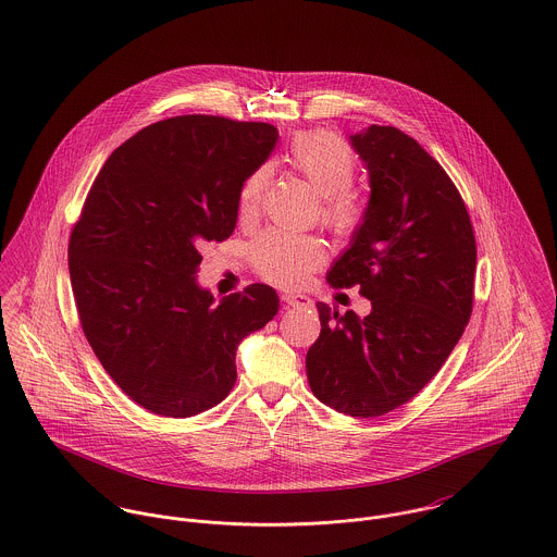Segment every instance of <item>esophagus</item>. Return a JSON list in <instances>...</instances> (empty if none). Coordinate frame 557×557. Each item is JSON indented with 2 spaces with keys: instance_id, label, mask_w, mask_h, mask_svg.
Returning <instances> with one entry per match:
<instances>
[{
  "instance_id": "obj_1",
  "label": "esophagus",
  "mask_w": 557,
  "mask_h": 557,
  "mask_svg": "<svg viewBox=\"0 0 557 557\" xmlns=\"http://www.w3.org/2000/svg\"><path fill=\"white\" fill-rule=\"evenodd\" d=\"M282 301H284L286 306H290V308H295V306H308V304H311L308 297H304V295H295V293L284 295V297H282Z\"/></svg>"
}]
</instances>
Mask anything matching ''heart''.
Listing matches in <instances>:
<instances>
[{
  "label": "heart",
  "mask_w": 557,
  "mask_h": 557,
  "mask_svg": "<svg viewBox=\"0 0 557 557\" xmlns=\"http://www.w3.org/2000/svg\"><path fill=\"white\" fill-rule=\"evenodd\" d=\"M284 160L299 173L318 196H322V222L337 235H350L363 220L361 200L348 189L355 182L357 158L352 149L333 132L313 129L297 134ZM271 182V169L251 171L239 191L244 215H251ZM253 264L258 273L280 286H295L308 277L324 260V248L308 235L271 231L253 246Z\"/></svg>",
  "instance_id": "obj_1"
}]
</instances>
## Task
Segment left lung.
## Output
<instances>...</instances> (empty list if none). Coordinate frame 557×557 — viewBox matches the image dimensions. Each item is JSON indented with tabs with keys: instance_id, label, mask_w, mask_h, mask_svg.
<instances>
[{
	"instance_id": "1",
	"label": "left lung",
	"mask_w": 557,
	"mask_h": 557,
	"mask_svg": "<svg viewBox=\"0 0 557 557\" xmlns=\"http://www.w3.org/2000/svg\"><path fill=\"white\" fill-rule=\"evenodd\" d=\"M350 145L370 200L326 282L359 284L371 311L315 304L320 335L306 368L322 404L370 419L410 401L457 346L472 313L476 242L457 187L414 138L370 125Z\"/></svg>"
}]
</instances>
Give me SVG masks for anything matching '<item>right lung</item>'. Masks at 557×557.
I'll use <instances>...</instances> for the list:
<instances>
[{
    "instance_id": "add662e5",
    "label": "right lung",
    "mask_w": 557,
    "mask_h": 557,
    "mask_svg": "<svg viewBox=\"0 0 557 557\" xmlns=\"http://www.w3.org/2000/svg\"><path fill=\"white\" fill-rule=\"evenodd\" d=\"M277 127L213 115L147 125L104 162L76 222L67 264L83 333L145 410L186 419L237 380V348L280 309L249 284L220 304L198 284V248L237 226L239 191Z\"/></svg>"
}]
</instances>
